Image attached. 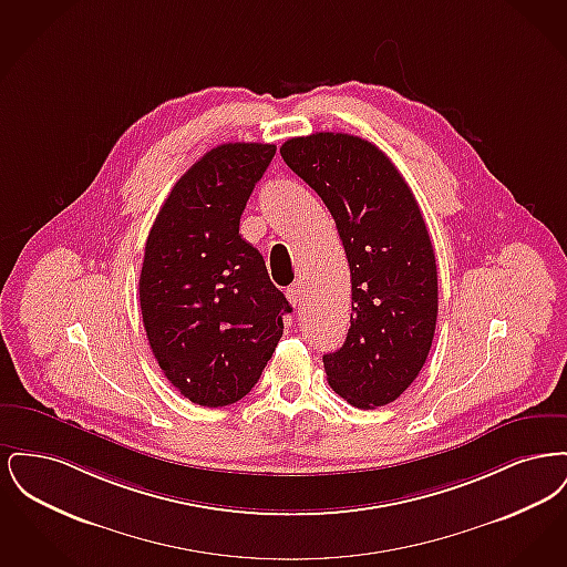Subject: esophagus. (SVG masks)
<instances>
[{"mask_svg":"<svg viewBox=\"0 0 567 567\" xmlns=\"http://www.w3.org/2000/svg\"><path fill=\"white\" fill-rule=\"evenodd\" d=\"M287 299H289L293 306L301 303V285H299V282H293V285L287 289Z\"/></svg>","mask_w":567,"mask_h":567,"instance_id":"1","label":"esophagus"}]
</instances>
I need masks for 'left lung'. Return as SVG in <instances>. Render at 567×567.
<instances>
[{"mask_svg": "<svg viewBox=\"0 0 567 567\" xmlns=\"http://www.w3.org/2000/svg\"><path fill=\"white\" fill-rule=\"evenodd\" d=\"M280 155L323 199L351 268V329L323 354L329 386L361 410L391 404L425 365L437 319L421 208L391 159L357 135L291 137Z\"/></svg>", "mask_w": 567, "mask_h": 567, "instance_id": "obj_1", "label": "left lung"}]
</instances>
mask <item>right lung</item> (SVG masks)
Returning a JSON list of instances; mask_svg holds the SVG:
<instances>
[{
    "mask_svg": "<svg viewBox=\"0 0 567 567\" xmlns=\"http://www.w3.org/2000/svg\"><path fill=\"white\" fill-rule=\"evenodd\" d=\"M276 155L229 142L193 163L155 218L140 271V308L165 378L193 404L229 405L257 384L293 308L240 216Z\"/></svg>",
    "mask_w": 567,
    "mask_h": 567,
    "instance_id": "obj_1",
    "label": "right lung"
}]
</instances>
